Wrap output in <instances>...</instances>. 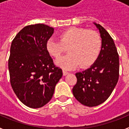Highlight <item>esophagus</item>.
Listing matches in <instances>:
<instances>
[{
  "label": "esophagus",
  "instance_id": "esophagus-1",
  "mask_svg": "<svg viewBox=\"0 0 129 129\" xmlns=\"http://www.w3.org/2000/svg\"><path fill=\"white\" fill-rule=\"evenodd\" d=\"M62 74H63V76H67V75L68 74V72L66 71V70H62Z\"/></svg>",
  "mask_w": 129,
  "mask_h": 129
}]
</instances>
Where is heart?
Instances as JSON below:
<instances>
[{
	"instance_id": "heart-1",
	"label": "heart",
	"mask_w": 129,
	"mask_h": 129,
	"mask_svg": "<svg viewBox=\"0 0 129 129\" xmlns=\"http://www.w3.org/2000/svg\"><path fill=\"white\" fill-rule=\"evenodd\" d=\"M58 38L48 39L46 49L50 55L57 58L68 48L69 53L55 61L56 65L65 70H72L79 65L82 68H88L100 56L102 41L95 31L72 27L61 31Z\"/></svg>"
}]
</instances>
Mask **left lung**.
<instances>
[{
    "mask_svg": "<svg viewBox=\"0 0 129 129\" xmlns=\"http://www.w3.org/2000/svg\"><path fill=\"white\" fill-rule=\"evenodd\" d=\"M100 31L102 48L98 59L90 68L76 74L77 83L72 89L82 105L95 107L109 98L119 79V55L113 39L103 26L94 22Z\"/></svg>",
    "mask_w": 129,
    "mask_h": 129,
    "instance_id": "left-lung-1",
    "label": "left lung"
}]
</instances>
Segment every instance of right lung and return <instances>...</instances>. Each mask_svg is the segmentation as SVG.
<instances>
[{"mask_svg":"<svg viewBox=\"0 0 129 129\" xmlns=\"http://www.w3.org/2000/svg\"><path fill=\"white\" fill-rule=\"evenodd\" d=\"M54 32L52 27L37 24L25 26L11 43L8 61L10 83L24 105L38 109L47 104L62 76L46 49Z\"/></svg>","mask_w":129,"mask_h":129,"instance_id":"1","label":"right lung"}]
</instances>
